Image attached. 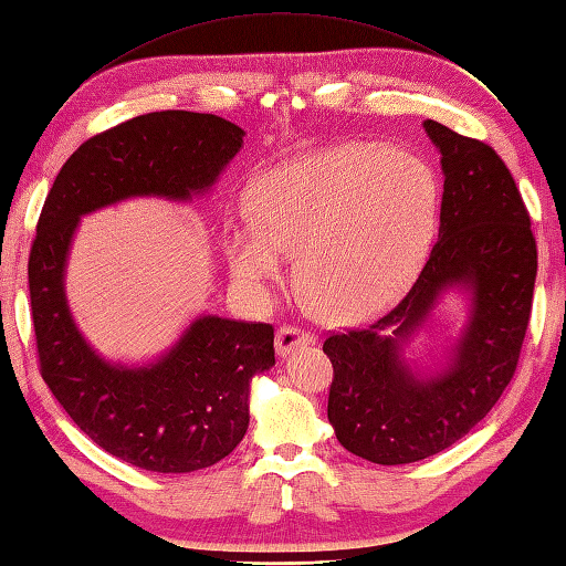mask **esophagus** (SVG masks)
Listing matches in <instances>:
<instances>
[{
    "mask_svg": "<svg viewBox=\"0 0 566 566\" xmlns=\"http://www.w3.org/2000/svg\"><path fill=\"white\" fill-rule=\"evenodd\" d=\"M310 344H315V336L305 329H297V326H281L279 334H275V354L279 356H287L291 350Z\"/></svg>",
    "mask_w": 566,
    "mask_h": 566,
    "instance_id": "obj_1",
    "label": "esophagus"
}]
</instances>
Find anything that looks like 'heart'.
<instances>
[{
  "mask_svg": "<svg viewBox=\"0 0 566 566\" xmlns=\"http://www.w3.org/2000/svg\"><path fill=\"white\" fill-rule=\"evenodd\" d=\"M251 222L224 234L234 281L254 297L287 279L285 251L332 322L378 315L405 293L433 240L441 181L419 155L354 140L281 161L249 186Z\"/></svg>",
  "mask_w": 566,
  "mask_h": 566,
  "instance_id": "obj_1",
  "label": "heart"
}]
</instances>
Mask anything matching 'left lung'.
<instances>
[{
	"mask_svg": "<svg viewBox=\"0 0 566 566\" xmlns=\"http://www.w3.org/2000/svg\"><path fill=\"white\" fill-rule=\"evenodd\" d=\"M423 128L446 177L438 242L392 310L322 346L338 443L378 464L441 453L492 411L516 373L537 275L531 216L504 159L438 120ZM453 286L471 293L469 324L443 369L411 371L403 344Z\"/></svg>",
	"mask_w": 566,
	"mask_h": 566,
	"instance_id": "1",
	"label": "left lung"
}]
</instances>
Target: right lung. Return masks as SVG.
Instances as JSON below:
<instances>
[{
	"instance_id": "obj_1",
	"label": "right lung",
	"mask_w": 566,
	"mask_h": 566,
	"mask_svg": "<svg viewBox=\"0 0 566 566\" xmlns=\"http://www.w3.org/2000/svg\"><path fill=\"white\" fill-rule=\"evenodd\" d=\"M242 137L240 125L212 113L155 111L125 120L80 145L38 218L29 291L43 380L96 446L140 470H203L240 446L249 382L275 366L273 326L203 315L155 363H111L86 344L67 305L72 237L82 216L125 198L206 193Z\"/></svg>"
}]
</instances>
